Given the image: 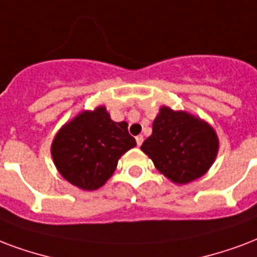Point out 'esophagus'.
I'll return each mask as SVG.
<instances>
[{
  "label": "esophagus",
  "mask_w": 257,
  "mask_h": 257,
  "mask_svg": "<svg viewBox=\"0 0 257 257\" xmlns=\"http://www.w3.org/2000/svg\"><path fill=\"white\" fill-rule=\"evenodd\" d=\"M143 142H144V139H143V136H137L136 137V143H137V147H140L143 144Z\"/></svg>",
  "instance_id": "1"
}]
</instances>
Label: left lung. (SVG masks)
Listing matches in <instances>:
<instances>
[{
    "instance_id": "obj_1",
    "label": "left lung",
    "mask_w": 257,
    "mask_h": 257,
    "mask_svg": "<svg viewBox=\"0 0 257 257\" xmlns=\"http://www.w3.org/2000/svg\"><path fill=\"white\" fill-rule=\"evenodd\" d=\"M220 140L209 122L185 110L162 106L152 124V135L142 151L156 170L176 185H187L209 171Z\"/></svg>"
}]
</instances>
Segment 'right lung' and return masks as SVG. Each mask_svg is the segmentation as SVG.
Here are the masks:
<instances>
[{"instance_id":"right-lung-1","label":"right lung","mask_w":257,"mask_h":257,"mask_svg":"<svg viewBox=\"0 0 257 257\" xmlns=\"http://www.w3.org/2000/svg\"><path fill=\"white\" fill-rule=\"evenodd\" d=\"M136 146L125 121L115 122L105 106L83 110L59 129L51 156L59 174L78 189L102 187L122 155Z\"/></svg>"}]
</instances>
